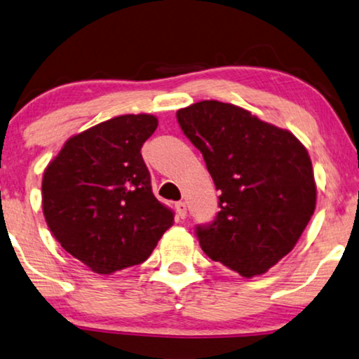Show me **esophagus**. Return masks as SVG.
Returning a JSON list of instances; mask_svg holds the SVG:
<instances>
[{"label": "esophagus", "instance_id": "obj_1", "mask_svg": "<svg viewBox=\"0 0 359 359\" xmlns=\"http://www.w3.org/2000/svg\"><path fill=\"white\" fill-rule=\"evenodd\" d=\"M175 208H176V214H178V217L184 219V217H186V204H184V201H178L175 204Z\"/></svg>", "mask_w": 359, "mask_h": 359}]
</instances>
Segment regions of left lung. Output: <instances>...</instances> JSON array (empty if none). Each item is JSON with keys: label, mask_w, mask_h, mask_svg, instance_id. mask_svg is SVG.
<instances>
[{"label": "left lung", "mask_w": 359, "mask_h": 359, "mask_svg": "<svg viewBox=\"0 0 359 359\" xmlns=\"http://www.w3.org/2000/svg\"><path fill=\"white\" fill-rule=\"evenodd\" d=\"M176 118L221 193L214 221L196 227L204 254L242 277L267 272L313 216L309 151L288 130L224 102H198Z\"/></svg>", "instance_id": "obj_1"}]
</instances>
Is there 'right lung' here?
I'll list each match as a JSON object with an SVG mask.
<instances>
[{"mask_svg":"<svg viewBox=\"0 0 359 359\" xmlns=\"http://www.w3.org/2000/svg\"><path fill=\"white\" fill-rule=\"evenodd\" d=\"M158 127L120 115L69 138L43 176V211L57 242L90 271L111 273L150 257L175 212L155 198L140 150Z\"/></svg>","mask_w":359,"mask_h":359,"instance_id":"add662e5","label":"right lung"}]
</instances>
